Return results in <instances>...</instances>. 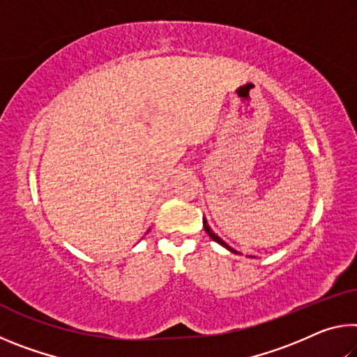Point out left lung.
Masks as SVG:
<instances>
[{"instance_id": "8db88e82", "label": "left lung", "mask_w": 357, "mask_h": 357, "mask_svg": "<svg viewBox=\"0 0 357 357\" xmlns=\"http://www.w3.org/2000/svg\"><path fill=\"white\" fill-rule=\"evenodd\" d=\"M203 227H204V231H206L208 233V236L211 238V239H213V241H215V243H219L220 245H223V247H225V249H228L229 252H233V253H238L236 250H234V249H231V247H229V245H227L225 243H223V241L219 238V236H217V234H214L213 231H211V228L208 227V223H206V220H203Z\"/></svg>"}]
</instances>
